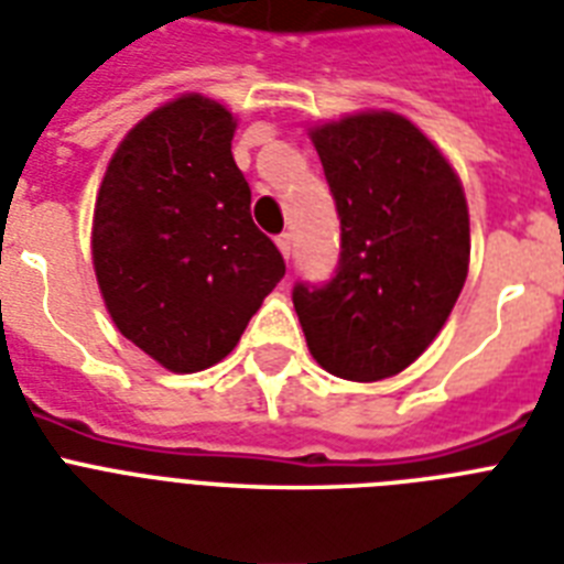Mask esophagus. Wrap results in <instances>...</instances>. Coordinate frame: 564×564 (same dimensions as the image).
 I'll return each instance as SVG.
<instances>
[{"label":"esophagus","instance_id":"esophagus-1","mask_svg":"<svg viewBox=\"0 0 564 564\" xmlns=\"http://www.w3.org/2000/svg\"><path fill=\"white\" fill-rule=\"evenodd\" d=\"M276 247H279V253L285 256V259H291V232H282V236H276Z\"/></svg>","mask_w":564,"mask_h":564}]
</instances>
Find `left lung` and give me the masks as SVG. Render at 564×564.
<instances>
[{
  "instance_id": "left-lung-1",
  "label": "left lung",
  "mask_w": 564,
  "mask_h": 564,
  "mask_svg": "<svg viewBox=\"0 0 564 564\" xmlns=\"http://www.w3.org/2000/svg\"><path fill=\"white\" fill-rule=\"evenodd\" d=\"M340 218L326 285H294L319 367L381 381L440 335L468 273V206L440 148L399 112H358L311 130Z\"/></svg>"
}]
</instances>
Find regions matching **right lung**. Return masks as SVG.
<instances>
[{"label":"right lung","instance_id":"1","mask_svg":"<svg viewBox=\"0 0 564 564\" xmlns=\"http://www.w3.org/2000/svg\"><path fill=\"white\" fill-rule=\"evenodd\" d=\"M224 104L180 96L116 148L93 218L104 305L130 344L171 372L227 358L285 259L250 218Z\"/></svg>","mask_w":564,"mask_h":564}]
</instances>
